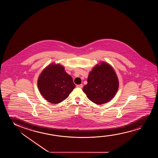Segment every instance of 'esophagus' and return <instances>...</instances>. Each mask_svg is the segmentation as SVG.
<instances>
[{
  "mask_svg": "<svg viewBox=\"0 0 158 158\" xmlns=\"http://www.w3.org/2000/svg\"><path fill=\"white\" fill-rule=\"evenodd\" d=\"M77 87H78V88H82L83 86H82V84L77 85Z\"/></svg>",
  "mask_w": 158,
  "mask_h": 158,
  "instance_id": "obj_1",
  "label": "esophagus"
}]
</instances>
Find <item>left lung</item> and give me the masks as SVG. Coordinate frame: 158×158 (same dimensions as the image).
Returning <instances> with one entry per match:
<instances>
[{
	"label": "left lung",
	"mask_w": 158,
	"mask_h": 158,
	"mask_svg": "<svg viewBox=\"0 0 158 158\" xmlns=\"http://www.w3.org/2000/svg\"><path fill=\"white\" fill-rule=\"evenodd\" d=\"M119 85L114 69L108 63L101 62L89 72L87 84L84 86L82 91L91 102L102 105L114 97Z\"/></svg>",
	"instance_id": "left-lung-1"
}]
</instances>
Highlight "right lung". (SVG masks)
Listing matches in <instances>:
<instances>
[{
    "mask_svg": "<svg viewBox=\"0 0 158 158\" xmlns=\"http://www.w3.org/2000/svg\"><path fill=\"white\" fill-rule=\"evenodd\" d=\"M37 85L41 95L52 104H59L66 99L76 86L65 67L56 63L51 64L43 69Z\"/></svg>",
    "mask_w": 158,
    "mask_h": 158,
    "instance_id": "obj_1",
    "label": "right lung"
}]
</instances>
